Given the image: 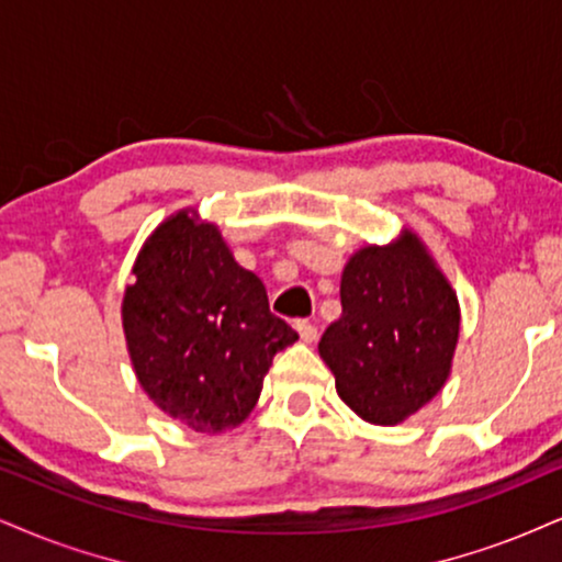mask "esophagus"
<instances>
[{
	"mask_svg": "<svg viewBox=\"0 0 562 562\" xmlns=\"http://www.w3.org/2000/svg\"><path fill=\"white\" fill-rule=\"evenodd\" d=\"M296 334H300V338L304 344H313L315 338H317V328H315V323H310V321H300L296 323Z\"/></svg>",
	"mask_w": 562,
	"mask_h": 562,
	"instance_id": "esophagus-1",
	"label": "esophagus"
}]
</instances>
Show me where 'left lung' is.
I'll use <instances>...</instances> for the list:
<instances>
[{"label":"left lung","mask_w":562,"mask_h":562,"mask_svg":"<svg viewBox=\"0 0 562 562\" xmlns=\"http://www.w3.org/2000/svg\"><path fill=\"white\" fill-rule=\"evenodd\" d=\"M461 334L456 289L412 228L364 245L341 273V317L317 351L357 417L393 427L446 385Z\"/></svg>","instance_id":"obj_1"}]
</instances>
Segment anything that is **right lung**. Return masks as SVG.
Segmentation results:
<instances>
[{
	"label": "right lung",
	"mask_w": 562,
	"mask_h": 562,
	"mask_svg": "<svg viewBox=\"0 0 562 562\" xmlns=\"http://www.w3.org/2000/svg\"><path fill=\"white\" fill-rule=\"evenodd\" d=\"M122 328L148 398L207 435L249 417L273 357L300 338L270 315L262 281L195 207L171 213L143 241L122 296Z\"/></svg>",
	"instance_id": "right-lung-1"
}]
</instances>
